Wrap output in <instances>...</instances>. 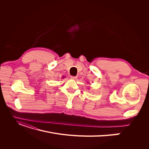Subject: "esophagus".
Instances as JSON below:
<instances>
[{"mask_svg":"<svg viewBox=\"0 0 149 149\" xmlns=\"http://www.w3.org/2000/svg\"><path fill=\"white\" fill-rule=\"evenodd\" d=\"M70 77H71V79H74V80H76L77 79V76H71Z\"/></svg>","mask_w":149,"mask_h":149,"instance_id":"34e87169","label":"esophagus"}]
</instances>
